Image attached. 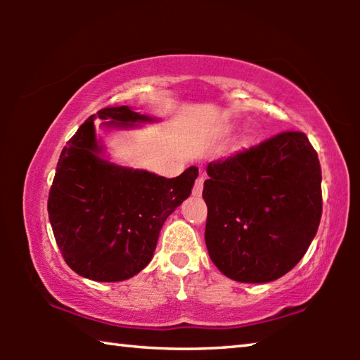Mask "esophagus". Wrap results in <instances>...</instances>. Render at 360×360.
<instances>
[{"mask_svg":"<svg viewBox=\"0 0 360 360\" xmlns=\"http://www.w3.org/2000/svg\"><path fill=\"white\" fill-rule=\"evenodd\" d=\"M205 179H206V176L205 174H200L198 178H197V181H195V186H193V191H192L193 197H200V195H202Z\"/></svg>","mask_w":360,"mask_h":360,"instance_id":"1","label":"esophagus"}]
</instances>
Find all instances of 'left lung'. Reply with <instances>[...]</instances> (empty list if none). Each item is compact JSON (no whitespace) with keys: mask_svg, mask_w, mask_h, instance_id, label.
Wrapping results in <instances>:
<instances>
[{"mask_svg":"<svg viewBox=\"0 0 360 360\" xmlns=\"http://www.w3.org/2000/svg\"><path fill=\"white\" fill-rule=\"evenodd\" d=\"M203 198L205 241L221 273L270 283L308 251L322 212L321 165L302 131H284L225 160L211 162Z\"/></svg>","mask_w":360,"mask_h":360,"instance_id":"left-lung-1","label":"left lung"}]
</instances>
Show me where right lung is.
<instances>
[{"mask_svg":"<svg viewBox=\"0 0 360 360\" xmlns=\"http://www.w3.org/2000/svg\"><path fill=\"white\" fill-rule=\"evenodd\" d=\"M101 129L131 130L158 119L133 108H105L79 127L60 154L49 192V221L72 271L98 283L125 281L154 255L167 217L191 195L198 168L176 178L109 160Z\"/></svg>","mask_w":360,"mask_h":360,"instance_id":"add662e5","label":"right lung"}]
</instances>
